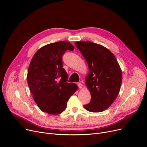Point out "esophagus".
Here are the masks:
<instances>
[{
    "label": "esophagus",
    "mask_w": 147,
    "mask_h": 147,
    "mask_svg": "<svg viewBox=\"0 0 147 147\" xmlns=\"http://www.w3.org/2000/svg\"><path fill=\"white\" fill-rule=\"evenodd\" d=\"M78 86H79V88L80 89H82V88H83V84L81 83H78Z\"/></svg>",
    "instance_id": "34e87169"
}]
</instances>
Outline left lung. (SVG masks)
I'll use <instances>...</instances> for the list:
<instances>
[{
    "label": "left lung",
    "mask_w": 147,
    "mask_h": 147,
    "mask_svg": "<svg viewBox=\"0 0 147 147\" xmlns=\"http://www.w3.org/2000/svg\"><path fill=\"white\" fill-rule=\"evenodd\" d=\"M89 67L85 84L90 102L84 105L86 110L98 113L107 110L116 99L122 82V72L114 54L104 46L90 41L76 42Z\"/></svg>",
    "instance_id": "obj_1"
}]
</instances>
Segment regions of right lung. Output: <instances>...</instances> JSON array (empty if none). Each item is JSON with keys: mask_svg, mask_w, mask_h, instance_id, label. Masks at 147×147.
I'll return each mask as SVG.
<instances>
[{"mask_svg": "<svg viewBox=\"0 0 147 147\" xmlns=\"http://www.w3.org/2000/svg\"><path fill=\"white\" fill-rule=\"evenodd\" d=\"M67 50H74L68 42L46 45L35 53L28 68L27 82L33 98L39 109L49 114L63 113L78 89L76 84L67 82L68 74L62 61Z\"/></svg>", "mask_w": 147, "mask_h": 147, "instance_id": "add662e5", "label": "right lung"}]
</instances>
